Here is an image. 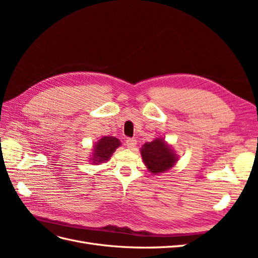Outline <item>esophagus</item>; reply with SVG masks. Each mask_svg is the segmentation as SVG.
Returning a JSON list of instances; mask_svg holds the SVG:
<instances>
[{
	"label": "esophagus",
	"instance_id": "34e87169",
	"mask_svg": "<svg viewBox=\"0 0 258 258\" xmlns=\"http://www.w3.org/2000/svg\"><path fill=\"white\" fill-rule=\"evenodd\" d=\"M126 145L129 147V148H134L136 145H137V140L136 139H132V138H128L126 140Z\"/></svg>",
	"mask_w": 258,
	"mask_h": 258
}]
</instances>
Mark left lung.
I'll list each match as a JSON object with an SVG mask.
<instances>
[{
  "label": "left lung",
  "mask_w": 258,
  "mask_h": 258,
  "mask_svg": "<svg viewBox=\"0 0 258 258\" xmlns=\"http://www.w3.org/2000/svg\"><path fill=\"white\" fill-rule=\"evenodd\" d=\"M145 165L152 173H160L169 170L175 163V155L160 139L145 143L141 150Z\"/></svg>",
  "instance_id": "left-lung-1"
}]
</instances>
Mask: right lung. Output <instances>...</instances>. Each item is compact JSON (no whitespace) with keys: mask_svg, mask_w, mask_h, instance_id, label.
I'll return each instance as SVG.
<instances>
[{"mask_svg":"<svg viewBox=\"0 0 258 258\" xmlns=\"http://www.w3.org/2000/svg\"><path fill=\"white\" fill-rule=\"evenodd\" d=\"M120 145L118 139L114 137H103L96 144L93 150L92 160L95 163L107 161L117 147Z\"/></svg>","mask_w":258,"mask_h":258,"instance_id":"right-lung-1","label":"right lung"}]
</instances>
